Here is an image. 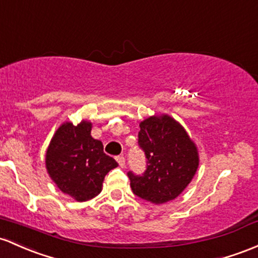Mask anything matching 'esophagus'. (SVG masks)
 Wrapping results in <instances>:
<instances>
[{
    "label": "esophagus",
    "instance_id": "esophagus-1",
    "mask_svg": "<svg viewBox=\"0 0 258 258\" xmlns=\"http://www.w3.org/2000/svg\"><path fill=\"white\" fill-rule=\"evenodd\" d=\"M115 159L118 163V165H120L121 168H123V166H124V157H123V155H117V157H115Z\"/></svg>",
    "mask_w": 258,
    "mask_h": 258
}]
</instances>
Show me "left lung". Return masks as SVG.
Wrapping results in <instances>:
<instances>
[{"label": "left lung", "instance_id": "left-lung-1", "mask_svg": "<svg viewBox=\"0 0 258 258\" xmlns=\"http://www.w3.org/2000/svg\"><path fill=\"white\" fill-rule=\"evenodd\" d=\"M138 146L147 159L142 175L127 172L136 196L161 205L175 200L191 182L198 168V153L183 127L168 115L141 122Z\"/></svg>", "mask_w": 258, "mask_h": 258}]
</instances>
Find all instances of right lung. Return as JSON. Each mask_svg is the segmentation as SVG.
I'll use <instances>...</instances> for the list:
<instances>
[{"label": "right lung", "mask_w": 258, "mask_h": 258, "mask_svg": "<svg viewBox=\"0 0 258 258\" xmlns=\"http://www.w3.org/2000/svg\"><path fill=\"white\" fill-rule=\"evenodd\" d=\"M92 123H63L56 131L46 152V169L63 194L78 202L100 194L105 175L117 166L104 153L103 143L90 136Z\"/></svg>", "instance_id": "add662e5"}]
</instances>
